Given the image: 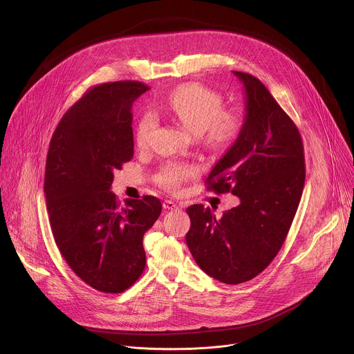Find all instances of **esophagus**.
<instances>
[{"label": "esophagus", "mask_w": 354, "mask_h": 354, "mask_svg": "<svg viewBox=\"0 0 354 354\" xmlns=\"http://www.w3.org/2000/svg\"><path fill=\"white\" fill-rule=\"evenodd\" d=\"M162 206H164V209H165V210H175V209H178V207H179L176 203H174L172 200H165Z\"/></svg>", "instance_id": "34e87169"}]
</instances>
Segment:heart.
I'll return each instance as SVG.
<instances>
[{
    "label": "heart",
    "instance_id": "obj_1",
    "mask_svg": "<svg viewBox=\"0 0 354 354\" xmlns=\"http://www.w3.org/2000/svg\"><path fill=\"white\" fill-rule=\"evenodd\" d=\"M224 106V96L203 84L187 82L175 88L165 102L156 108L183 124L189 131L198 134L201 142L213 149L231 147L242 134L245 113L238 106ZM157 129L154 115L145 113L136 127V144L144 149L149 145ZM197 174L193 164L171 161L157 174V183L169 192H178L182 185Z\"/></svg>",
    "mask_w": 354,
    "mask_h": 354
}]
</instances>
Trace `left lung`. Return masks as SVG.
Returning <instances> with one entry per match:
<instances>
[{
    "mask_svg": "<svg viewBox=\"0 0 354 354\" xmlns=\"http://www.w3.org/2000/svg\"><path fill=\"white\" fill-rule=\"evenodd\" d=\"M245 86V127L206 179L241 203L221 217L203 205L186 209V243L201 270L239 284L262 273L288 234L306 182L304 145L291 118L254 75L234 71Z\"/></svg>",
    "mask_w": 354,
    "mask_h": 354,
    "instance_id": "8db88e82",
    "label": "left lung"
}]
</instances>
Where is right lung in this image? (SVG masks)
Masks as SVG:
<instances>
[{
	"label": "right lung",
	"instance_id": "1",
	"mask_svg": "<svg viewBox=\"0 0 354 354\" xmlns=\"http://www.w3.org/2000/svg\"><path fill=\"white\" fill-rule=\"evenodd\" d=\"M140 81L89 88L57 124L46 158L44 194L60 254L88 286L118 294L145 268L144 234L162 205L154 196L120 205L113 171L134 154L131 105L148 91Z\"/></svg>",
	"mask_w": 354,
	"mask_h": 354
}]
</instances>
